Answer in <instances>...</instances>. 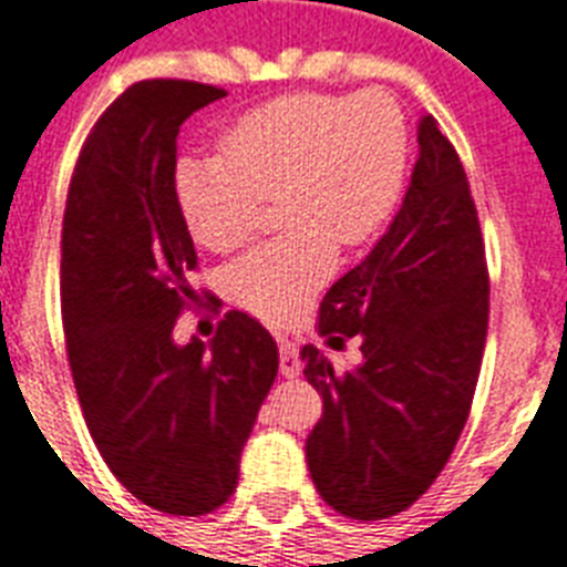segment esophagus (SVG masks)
Here are the masks:
<instances>
[{"mask_svg":"<svg viewBox=\"0 0 567 567\" xmlns=\"http://www.w3.org/2000/svg\"><path fill=\"white\" fill-rule=\"evenodd\" d=\"M279 367H282V375L285 379H297L299 375V349L293 340L288 338H279Z\"/></svg>","mask_w":567,"mask_h":567,"instance_id":"obj_1","label":"esophagus"}]
</instances>
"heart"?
Returning a JSON list of instances; mask_svg holds the SVG:
<instances>
[{
    "label": "heart",
    "instance_id": "obj_1",
    "mask_svg": "<svg viewBox=\"0 0 567 567\" xmlns=\"http://www.w3.org/2000/svg\"><path fill=\"white\" fill-rule=\"evenodd\" d=\"M220 154H183L174 204L197 244L227 252L259 227L268 197L291 227L229 261L224 291L244 311L288 323L338 268L340 241H370L404 195L411 142L384 92H297L229 124Z\"/></svg>",
    "mask_w": 567,
    "mask_h": 567
}]
</instances>
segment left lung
<instances>
[{
  "label": "left lung",
  "mask_w": 567,
  "mask_h": 567,
  "mask_svg": "<svg viewBox=\"0 0 567 567\" xmlns=\"http://www.w3.org/2000/svg\"><path fill=\"white\" fill-rule=\"evenodd\" d=\"M419 156L402 209L370 256L320 302L317 331L363 361L338 372L302 347L323 416L306 440L317 492L358 522L402 513L425 495L466 425L481 375L489 274L457 151L434 116L419 118Z\"/></svg>",
  "instance_id": "8db88e82"
}]
</instances>
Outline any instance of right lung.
Returning a JSON list of instances; mask_svg holds the SVG:
<instances>
[{"label": "right lung", "instance_id": "1", "mask_svg": "<svg viewBox=\"0 0 567 567\" xmlns=\"http://www.w3.org/2000/svg\"><path fill=\"white\" fill-rule=\"evenodd\" d=\"M224 95L172 78L127 86L86 136L63 215L60 306L86 427L124 489L168 515L227 504L279 370L270 331L244 311L209 343H174L197 268L174 204L177 133Z\"/></svg>", "mask_w": 567, "mask_h": 567}]
</instances>
